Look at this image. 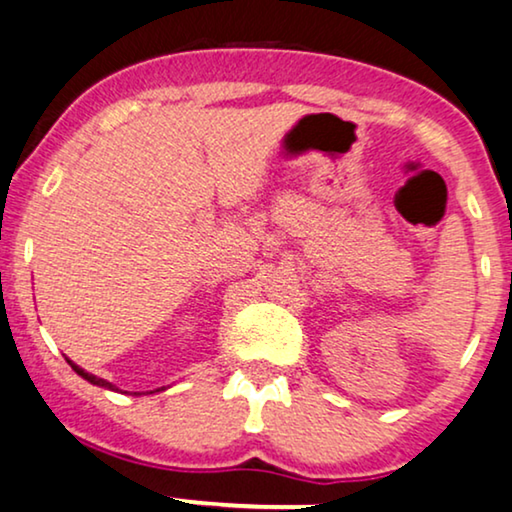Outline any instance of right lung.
Returning <instances> with one entry per match:
<instances>
[{
  "label": "right lung",
  "mask_w": 512,
  "mask_h": 512,
  "mask_svg": "<svg viewBox=\"0 0 512 512\" xmlns=\"http://www.w3.org/2000/svg\"><path fill=\"white\" fill-rule=\"evenodd\" d=\"M67 363H70V367L74 372L79 374L81 379H86V381H91L93 386H102V388H109V391H119L117 386L112 384V381H107V379H100V377H95V374H91V372H86L84 367H79L77 363H72V360H67ZM156 391H163V388H156ZM156 391H149V393H156ZM135 395H140V393H135Z\"/></svg>",
  "instance_id": "obj_1"
}]
</instances>
